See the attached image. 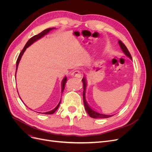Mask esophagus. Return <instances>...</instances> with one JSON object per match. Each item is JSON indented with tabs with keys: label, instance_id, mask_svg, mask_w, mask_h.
Instances as JSON below:
<instances>
[{
	"label": "esophagus",
	"instance_id": "esophagus-1",
	"mask_svg": "<svg viewBox=\"0 0 152 152\" xmlns=\"http://www.w3.org/2000/svg\"><path fill=\"white\" fill-rule=\"evenodd\" d=\"M72 76L73 77H77V78H80L82 77V73L79 70H75L72 73Z\"/></svg>",
	"mask_w": 152,
	"mask_h": 152
}]
</instances>
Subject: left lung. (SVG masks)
<instances>
[{"mask_svg": "<svg viewBox=\"0 0 152 152\" xmlns=\"http://www.w3.org/2000/svg\"><path fill=\"white\" fill-rule=\"evenodd\" d=\"M118 44L120 45V47L122 49V51L124 52V53L127 56H128L129 58L131 59H132L131 57V55L129 51L127 48H126V46L122 42L121 40H118ZM82 82H83V89H84V91H83V100H84V107L85 109L86 110V112H87V113L89 114V115L92 117V118H108L110 117H112L114 115H105V114H102V113H98L97 112L94 111V110L92 109L89 104H87V102H86V97H85V94H86V86H87V82H86V77H84L83 79L82 80Z\"/></svg>", "mask_w": 152, "mask_h": 152, "instance_id": "obj_1", "label": "left lung"}]
</instances>
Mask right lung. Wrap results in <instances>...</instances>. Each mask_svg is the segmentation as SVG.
I'll use <instances>...</instances> for the list:
<instances>
[{"mask_svg": "<svg viewBox=\"0 0 152 152\" xmlns=\"http://www.w3.org/2000/svg\"><path fill=\"white\" fill-rule=\"evenodd\" d=\"M54 28H50L45 29V30H44V31H42V32H40V34H37V35H35V36H34V37H31V39H30L28 40V42H26V44L25 45L24 48L23 49V50H21V52L20 53V55H19V56H18V59H17V61H16V73H15V77H16V71H17L18 65H19V63H20V60H21V57H22V56H23V54L24 52L25 51V50L26 49V48H28L30 45H31L34 42H35V41H37V40H39V39H40V38H42V37H44L45 35L48 34L50 30H52L53 29H54ZM66 80H67L66 77H65L64 78V79H63V80H62V82H61V93H63L64 89H65V86L66 85ZM60 103H61V101H60V102H59V103H58V104L56 106V108H54L53 110H50V111L47 112L42 113H43V114H48V115L53 114L56 111L57 109L58 108L59 104H60Z\"/></svg>", "mask_w": 152, "mask_h": 152, "instance_id": "1", "label": "right lung"}]
</instances>
